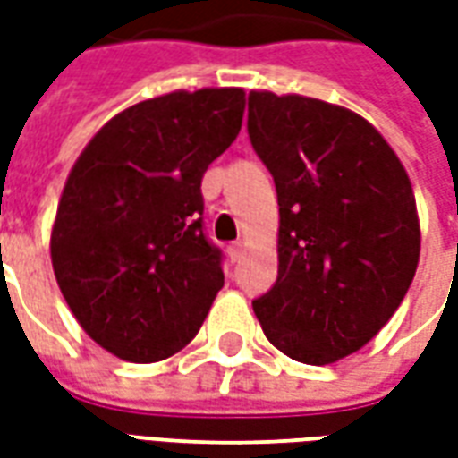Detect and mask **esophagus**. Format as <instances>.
Returning a JSON list of instances; mask_svg holds the SVG:
<instances>
[{
  "label": "esophagus",
  "mask_w": 458,
  "mask_h": 458,
  "mask_svg": "<svg viewBox=\"0 0 458 458\" xmlns=\"http://www.w3.org/2000/svg\"><path fill=\"white\" fill-rule=\"evenodd\" d=\"M242 252H245V242H242V240L233 242V245L228 248V255H230V259H233V262H238V259L242 258Z\"/></svg>",
  "instance_id": "1"
}]
</instances>
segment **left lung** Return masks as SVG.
Instances as JSON below:
<instances>
[{"mask_svg": "<svg viewBox=\"0 0 458 458\" xmlns=\"http://www.w3.org/2000/svg\"><path fill=\"white\" fill-rule=\"evenodd\" d=\"M248 134L279 203L277 282L252 309L284 355L336 363L412 284L422 235L410 176L370 122L317 98L252 90Z\"/></svg>", "mask_w": 458, "mask_h": 458, "instance_id": "1", "label": "left lung"}]
</instances>
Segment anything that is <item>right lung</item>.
I'll return each instance as SVG.
<instances>
[{
    "label": "right lung",
    "instance_id": "right-lung-1",
    "mask_svg": "<svg viewBox=\"0 0 458 458\" xmlns=\"http://www.w3.org/2000/svg\"><path fill=\"white\" fill-rule=\"evenodd\" d=\"M242 113V88L141 100L105 122L68 174L51 230L55 282L85 334L122 360L179 353L223 287L200 181Z\"/></svg>",
    "mask_w": 458,
    "mask_h": 458
}]
</instances>
